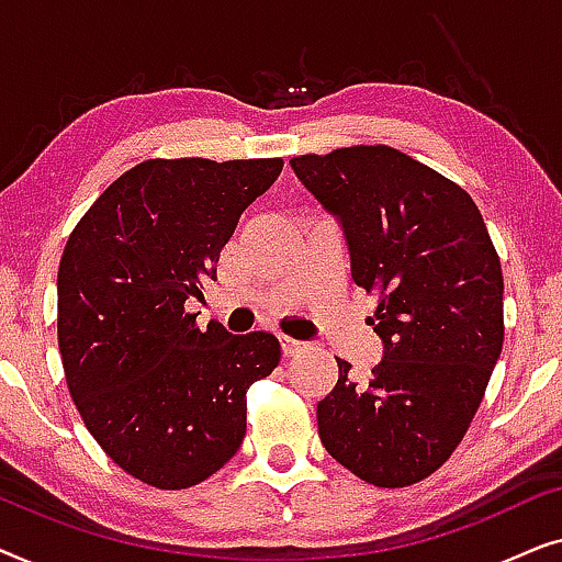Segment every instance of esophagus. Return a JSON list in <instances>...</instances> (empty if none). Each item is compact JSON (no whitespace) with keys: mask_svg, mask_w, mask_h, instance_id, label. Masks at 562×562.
Instances as JSON below:
<instances>
[{"mask_svg":"<svg viewBox=\"0 0 562 562\" xmlns=\"http://www.w3.org/2000/svg\"><path fill=\"white\" fill-rule=\"evenodd\" d=\"M279 342H281V352H283V358L296 356V352H302V350L306 348L304 342H299V340H294V337H286V335H281V337H279Z\"/></svg>","mask_w":562,"mask_h":562,"instance_id":"esophagus-1","label":"esophagus"}]
</instances>
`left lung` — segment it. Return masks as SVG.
I'll list each match as a JSON object with an SVG mask.
<instances>
[{
  "mask_svg": "<svg viewBox=\"0 0 562 562\" xmlns=\"http://www.w3.org/2000/svg\"><path fill=\"white\" fill-rule=\"evenodd\" d=\"M291 168L340 220L383 340L360 383L337 358L335 389L317 404L319 440L366 483L412 486L463 440L502 356L498 252L465 189L389 145L306 153Z\"/></svg>",
  "mask_w": 562,
  "mask_h": 562,
  "instance_id": "1",
  "label": "left lung"
}]
</instances>
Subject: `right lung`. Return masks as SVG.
Here are the masks:
<instances>
[{"label": "right lung", "mask_w": 562, "mask_h": 562, "mask_svg": "<svg viewBox=\"0 0 562 562\" xmlns=\"http://www.w3.org/2000/svg\"><path fill=\"white\" fill-rule=\"evenodd\" d=\"M281 158H150L89 206L58 266V350L76 409L106 456L179 491L240 450L245 394L279 366L271 333L196 327L187 312L217 279L237 220Z\"/></svg>", "instance_id": "right-lung-1"}]
</instances>
